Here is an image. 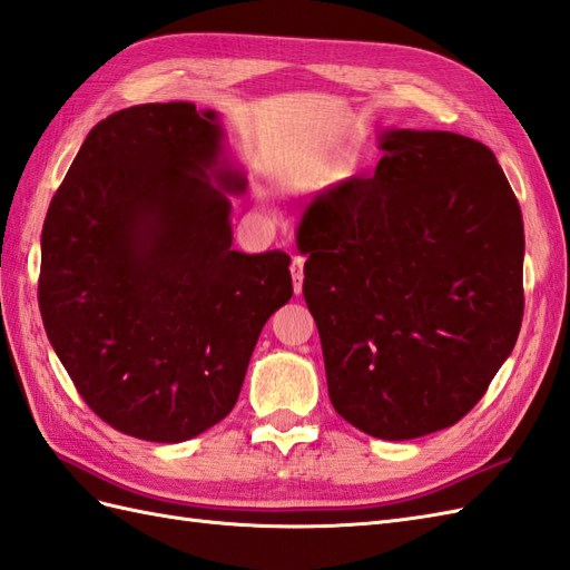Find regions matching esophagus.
Masks as SVG:
<instances>
[{
  "label": "esophagus",
  "mask_w": 570,
  "mask_h": 570,
  "mask_svg": "<svg viewBox=\"0 0 570 570\" xmlns=\"http://www.w3.org/2000/svg\"><path fill=\"white\" fill-rule=\"evenodd\" d=\"M303 265H305V257H301V255L291 259V279H294L296 294H301L303 291Z\"/></svg>",
  "instance_id": "34e87169"
}]
</instances>
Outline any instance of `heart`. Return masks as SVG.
<instances>
[{"label":"heart","mask_w":570,"mask_h":570,"mask_svg":"<svg viewBox=\"0 0 570 570\" xmlns=\"http://www.w3.org/2000/svg\"><path fill=\"white\" fill-rule=\"evenodd\" d=\"M276 178L286 185L311 187L325 178V166L311 154H286L276 164Z\"/></svg>","instance_id":"1"}]
</instances>
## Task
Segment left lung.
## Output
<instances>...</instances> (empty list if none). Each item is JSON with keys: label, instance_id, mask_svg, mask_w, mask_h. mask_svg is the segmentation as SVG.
<instances>
[{"label": "left lung", "instance_id": "obj_1", "mask_svg": "<svg viewBox=\"0 0 570 570\" xmlns=\"http://www.w3.org/2000/svg\"><path fill=\"white\" fill-rule=\"evenodd\" d=\"M381 149L373 178L313 199L296 243L332 406L410 441L458 424L513 352L524 228L481 141L390 129Z\"/></svg>", "mask_w": 570, "mask_h": 570}]
</instances>
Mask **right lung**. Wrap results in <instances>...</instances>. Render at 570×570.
I'll use <instances>...</instances> for the list:
<instances>
[{"instance_id":"right-lung-1","label":"right lung","mask_w":570,"mask_h":570,"mask_svg":"<svg viewBox=\"0 0 570 570\" xmlns=\"http://www.w3.org/2000/svg\"><path fill=\"white\" fill-rule=\"evenodd\" d=\"M245 175L214 110L144 104L100 120L42 224L38 305L91 412L180 443L238 402L262 327L288 303L291 257L230 250Z\"/></svg>"}]
</instances>
